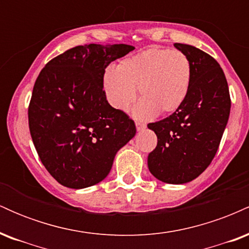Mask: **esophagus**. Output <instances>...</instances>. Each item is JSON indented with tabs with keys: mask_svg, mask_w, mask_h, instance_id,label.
I'll return each mask as SVG.
<instances>
[{
	"mask_svg": "<svg viewBox=\"0 0 249 249\" xmlns=\"http://www.w3.org/2000/svg\"><path fill=\"white\" fill-rule=\"evenodd\" d=\"M136 127H137V131H142L146 127V125L142 122H136Z\"/></svg>",
	"mask_w": 249,
	"mask_h": 249,
	"instance_id": "obj_1",
	"label": "esophagus"
}]
</instances>
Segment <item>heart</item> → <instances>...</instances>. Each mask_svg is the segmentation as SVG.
Here are the masks:
<instances>
[{
  "label": "heart",
  "instance_id": "heart-1",
  "mask_svg": "<svg viewBox=\"0 0 249 249\" xmlns=\"http://www.w3.org/2000/svg\"><path fill=\"white\" fill-rule=\"evenodd\" d=\"M192 69L182 51L148 48L105 71L103 84L108 103L117 110H126L136 98L142 101L134 110L139 118L173 112L186 98Z\"/></svg>",
  "mask_w": 249,
  "mask_h": 249
}]
</instances>
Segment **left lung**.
Wrapping results in <instances>:
<instances>
[{"label": "left lung", "mask_w": 249, "mask_h": 249, "mask_svg": "<svg viewBox=\"0 0 249 249\" xmlns=\"http://www.w3.org/2000/svg\"><path fill=\"white\" fill-rule=\"evenodd\" d=\"M174 47L190 59V88L172 115L147 125L158 138L147 165L157 179L185 184L212 162L230 117L231 97L224 71L212 56L188 44Z\"/></svg>", "instance_id": "1"}]
</instances>
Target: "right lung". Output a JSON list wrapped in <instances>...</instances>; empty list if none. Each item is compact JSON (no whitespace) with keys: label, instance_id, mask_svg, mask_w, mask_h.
Here are the masks:
<instances>
[{"label":"right lung","instance_id":"obj_1","mask_svg":"<svg viewBox=\"0 0 249 249\" xmlns=\"http://www.w3.org/2000/svg\"><path fill=\"white\" fill-rule=\"evenodd\" d=\"M133 49L78 45L48 62L37 77L28 108L30 134L42 164L63 186L98 184L136 134L134 122L108 104L103 89L108 64Z\"/></svg>","mask_w":249,"mask_h":249}]
</instances>
